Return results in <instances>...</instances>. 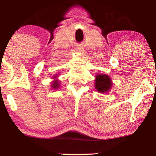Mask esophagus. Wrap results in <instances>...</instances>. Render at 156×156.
I'll return each instance as SVG.
<instances>
[{
  "label": "esophagus",
  "mask_w": 156,
  "mask_h": 156,
  "mask_svg": "<svg viewBox=\"0 0 156 156\" xmlns=\"http://www.w3.org/2000/svg\"><path fill=\"white\" fill-rule=\"evenodd\" d=\"M76 51L77 52V53H82V52L83 51V48H80V47H77V48H76Z\"/></svg>",
  "instance_id": "esophagus-1"
}]
</instances>
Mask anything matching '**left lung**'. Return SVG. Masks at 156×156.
Listing matches in <instances>:
<instances>
[{
  "mask_svg": "<svg viewBox=\"0 0 156 156\" xmlns=\"http://www.w3.org/2000/svg\"><path fill=\"white\" fill-rule=\"evenodd\" d=\"M94 87H95L97 91L101 93L108 92L112 87V79L107 75H97Z\"/></svg>",
  "mask_w": 156,
  "mask_h": 156,
  "instance_id": "left-lung-1",
  "label": "left lung"
}]
</instances>
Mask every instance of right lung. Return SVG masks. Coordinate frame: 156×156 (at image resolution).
I'll return each instance as SVG.
<instances>
[{
  "mask_svg": "<svg viewBox=\"0 0 156 156\" xmlns=\"http://www.w3.org/2000/svg\"><path fill=\"white\" fill-rule=\"evenodd\" d=\"M57 78V76H54V78ZM52 88L53 89H58V87H59V82H58V80H53V83H52Z\"/></svg>",
  "mask_w": 156,
  "mask_h": 156,
  "instance_id": "right-lung-1",
  "label": "right lung"
}]
</instances>
